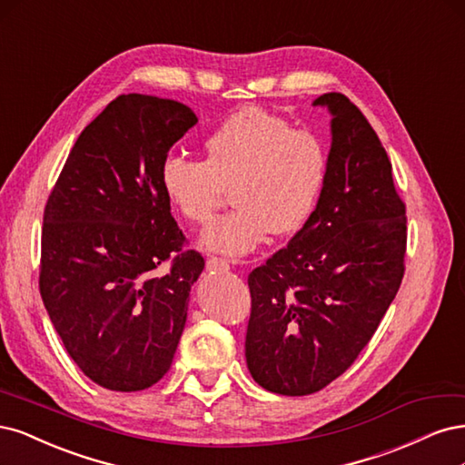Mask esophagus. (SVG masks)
Returning a JSON list of instances; mask_svg holds the SVG:
<instances>
[{
  "label": "esophagus",
  "mask_w": 465,
  "mask_h": 465,
  "mask_svg": "<svg viewBox=\"0 0 465 465\" xmlns=\"http://www.w3.org/2000/svg\"><path fill=\"white\" fill-rule=\"evenodd\" d=\"M206 271L211 272H226L230 271V262L222 257H208L206 259Z\"/></svg>",
  "instance_id": "34e87169"
}]
</instances>
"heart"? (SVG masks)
<instances>
[{"label":"heart","mask_w":465,"mask_h":465,"mask_svg":"<svg viewBox=\"0 0 465 465\" xmlns=\"http://www.w3.org/2000/svg\"><path fill=\"white\" fill-rule=\"evenodd\" d=\"M328 177V151L321 137L293 129L261 108L230 115L204 141V160L172 154L160 182L185 220L206 226L228 201L235 211L216 220L203 245L223 254H245L264 237H288L305 228Z\"/></svg>","instance_id":"1"}]
</instances>
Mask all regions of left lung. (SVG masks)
I'll return each instance as SVG.
<instances>
[{"instance_id":"1","label":"left lung","mask_w":465,"mask_h":465,"mask_svg":"<svg viewBox=\"0 0 465 465\" xmlns=\"http://www.w3.org/2000/svg\"><path fill=\"white\" fill-rule=\"evenodd\" d=\"M314 106L332 114L321 201L305 228L247 278V367L283 396L319 392L353 365L406 271V203L381 139L341 93Z\"/></svg>"}]
</instances>
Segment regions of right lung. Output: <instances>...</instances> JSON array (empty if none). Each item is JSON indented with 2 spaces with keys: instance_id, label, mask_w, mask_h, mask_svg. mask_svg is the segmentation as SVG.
<instances>
[{
  "instance_id": "right-lung-1",
  "label": "right lung",
  "mask_w": 465,
  "mask_h": 465,
  "mask_svg": "<svg viewBox=\"0 0 465 465\" xmlns=\"http://www.w3.org/2000/svg\"><path fill=\"white\" fill-rule=\"evenodd\" d=\"M194 124L175 100L117 96L79 134L44 208L42 302L73 361L108 391H144L170 371L204 268L160 182Z\"/></svg>"
}]
</instances>
